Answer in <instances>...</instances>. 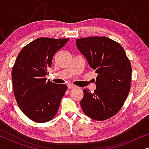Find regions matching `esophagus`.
<instances>
[{"instance_id": "1", "label": "esophagus", "mask_w": 149, "mask_h": 149, "mask_svg": "<svg viewBox=\"0 0 149 149\" xmlns=\"http://www.w3.org/2000/svg\"><path fill=\"white\" fill-rule=\"evenodd\" d=\"M67 86H68V87L69 89H72V88H75V87H76V86H75V85H72V84H68V85H67Z\"/></svg>"}]
</instances>
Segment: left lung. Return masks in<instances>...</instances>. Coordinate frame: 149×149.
I'll use <instances>...</instances> for the list:
<instances>
[{"label":"left lung","instance_id":"left-lung-1","mask_svg":"<svg viewBox=\"0 0 149 149\" xmlns=\"http://www.w3.org/2000/svg\"><path fill=\"white\" fill-rule=\"evenodd\" d=\"M77 47L97 73L96 89H83L81 107L91 119L103 121L121 109L130 90L132 66L121 45L106 36L79 38Z\"/></svg>","mask_w":149,"mask_h":149}]
</instances>
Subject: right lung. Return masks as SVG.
Segmentation results:
<instances>
[{"label":"right lung","mask_w":149,"mask_h":149,"mask_svg":"<svg viewBox=\"0 0 149 149\" xmlns=\"http://www.w3.org/2000/svg\"><path fill=\"white\" fill-rule=\"evenodd\" d=\"M68 38H38L21 50L12 69L14 95L20 109L32 121L45 123L56 115L67 89L47 80L53 57Z\"/></svg>","instance_id":"right-lung-1"}]
</instances>
